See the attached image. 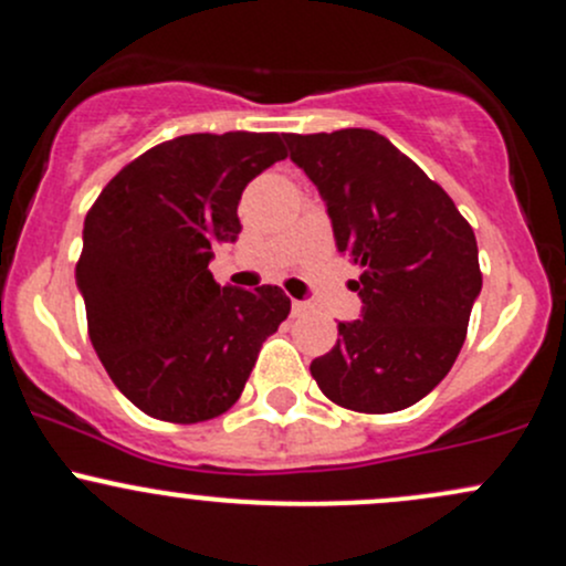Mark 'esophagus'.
<instances>
[{
	"instance_id": "1",
	"label": "esophagus",
	"mask_w": 566,
	"mask_h": 566,
	"mask_svg": "<svg viewBox=\"0 0 566 566\" xmlns=\"http://www.w3.org/2000/svg\"><path fill=\"white\" fill-rule=\"evenodd\" d=\"M306 303L303 301H293V317H301V314H306Z\"/></svg>"
}]
</instances>
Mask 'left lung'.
I'll return each instance as SVG.
<instances>
[{"label": "left lung", "instance_id": "1", "mask_svg": "<svg viewBox=\"0 0 566 566\" xmlns=\"http://www.w3.org/2000/svg\"><path fill=\"white\" fill-rule=\"evenodd\" d=\"M328 206L342 254L363 268L360 319L312 360L333 403L385 415L428 396L453 368L483 287L478 241L450 195L374 129L284 135Z\"/></svg>", "mask_w": 566, "mask_h": 566}]
</instances>
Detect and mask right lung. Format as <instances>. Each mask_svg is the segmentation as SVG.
Returning <instances> with one entry per match:
<instances>
[{"instance_id":"1","label":"right lung","mask_w":566,"mask_h":566,"mask_svg":"<svg viewBox=\"0 0 566 566\" xmlns=\"http://www.w3.org/2000/svg\"><path fill=\"white\" fill-rule=\"evenodd\" d=\"M284 157L276 133L181 135L118 170L88 208L75 265L88 338L140 412L168 423L228 412L287 319L279 287H222L208 271L213 247L241 233L247 184Z\"/></svg>"}]
</instances>
